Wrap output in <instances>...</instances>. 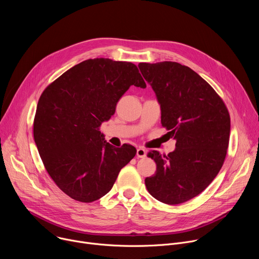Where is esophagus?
<instances>
[{
    "label": "esophagus",
    "mask_w": 259,
    "mask_h": 259,
    "mask_svg": "<svg viewBox=\"0 0 259 259\" xmlns=\"http://www.w3.org/2000/svg\"><path fill=\"white\" fill-rule=\"evenodd\" d=\"M137 158H144L146 156V150L143 149V147H138L137 152H136Z\"/></svg>",
    "instance_id": "34e87169"
}]
</instances>
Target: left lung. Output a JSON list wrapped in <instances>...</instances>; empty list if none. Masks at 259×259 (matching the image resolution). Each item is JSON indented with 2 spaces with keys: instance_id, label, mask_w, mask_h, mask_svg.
I'll return each instance as SVG.
<instances>
[{
  "instance_id": "1",
  "label": "left lung",
  "mask_w": 259,
  "mask_h": 259,
  "mask_svg": "<svg viewBox=\"0 0 259 259\" xmlns=\"http://www.w3.org/2000/svg\"><path fill=\"white\" fill-rule=\"evenodd\" d=\"M138 67L161 104L162 126L176 139L175 151L167 156L149 154L157 171L145 178V187L160 202L181 204L201 194L223 167L230 113L223 98L189 66L162 61Z\"/></svg>"
}]
</instances>
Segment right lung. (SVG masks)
Here are the masks:
<instances>
[{
	"label": "right lung",
	"instance_id": "1",
	"mask_svg": "<svg viewBox=\"0 0 259 259\" xmlns=\"http://www.w3.org/2000/svg\"><path fill=\"white\" fill-rule=\"evenodd\" d=\"M131 85L146 87L135 64L95 58L72 66L43 91L33 120L34 142L48 174L71 199H100L134 158V146L115 147L99 131Z\"/></svg>",
	"mask_w": 259,
	"mask_h": 259
}]
</instances>
